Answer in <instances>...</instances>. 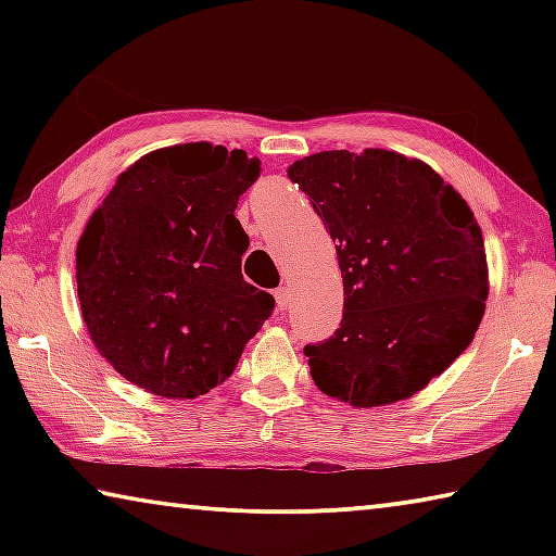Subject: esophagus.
<instances>
[{
	"label": "esophagus",
	"instance_id": "1",
	"mask_svg": "<svg viewBox=\"0 0 556 556\" xmlns=\"http://www.w3.org/2000/svg\"><path fill=\"white\" fill-rule=\"evenodd\" d=\"M275 301H277V308H281V312H285V308L289 306V287L275 289Z\"/></svg>",
	"mask_w": 556,
	"mask_h": 556
}]
</instances>
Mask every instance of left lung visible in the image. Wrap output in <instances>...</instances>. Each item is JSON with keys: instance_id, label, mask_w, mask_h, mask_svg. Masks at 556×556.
<instances>
[{"instance_id": "obj_1", "label": "left lung", "mask_w": 556, "mask_h": 556, "mask_svg": "<svg viewBox=\"0 0 556 556\" xmlns=\"http://www.w3.org/2000/svg\"><path fill=\"white\" fill-rule=\"evenodd\" d=\"M336 242L343 321L306 345L316 388L355 409L407 400L466 351L485 314L481 225L429 164L390 149L289 166Z\"/></svg>"}]
</instances>
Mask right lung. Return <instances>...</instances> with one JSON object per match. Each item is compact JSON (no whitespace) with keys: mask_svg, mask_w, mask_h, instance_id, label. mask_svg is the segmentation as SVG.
Returning <instances> with one entry per match:
<instances>
[{"mask_svg":"<svg viewBox=\"0 0 556 556\" xmlns=\"http://www.w3.org/2000/svg\"><path fill=\"white\" fill-rule=\"evenodd\" d=\"M242 149L174 144L117 176L75 248L83 321L122 378L193 400L230 378L275 296L242 279L235 218L260 178Z\"/></svg>","mask_w":556,"mask_h":556,"instance_id":"right-lung-1","label":"right lung"}]
</instances>
